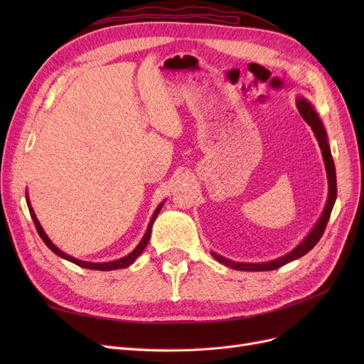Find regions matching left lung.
Returning a JSON list of instances; mask_svg holds the SVG:
<instances>
[{"label": "left lung", "mask_w": 364, "mask_h": 364, "mask_svg": "<svg viewBox=\"0 0 364 364\" xmlns=\"http://www.w3.org/2000/svg\"><path fill=\"white\" fill-rule=\"evenodd\" d=\"M297 111H299V114L305 119V123H308V126H311V130L314 132V136H316V139L318 142V147H321L322 155H323L325 167H326V173H328V182H329V194H328V202H326V206H325V211H323L322 217L318 218V222H317V225L314 226V229L310 232V235H308L299 246H297L294 250H291L290 253H287V255H284V257L274 259V261L259 262V264L234 262V261H230V259H226L223 257L217 255V253H213V257L218 262L225 264V266H228L230 269L245 270V272L277 270V269L282 267L284 264H287L290 261H294L297 258H301V257L305 255V253L310 252L318 243V240L322 238V235L325 232V228L328 225V220H329V215H331L333 206L336 203V197H337V179H336L334 161H333V156H331V150H329V146H328L326 134H325V129L322 126V121H321V118L317 117L313 106L308 103L306 100H304V98H299V100H297Z\"/></svg>", "instance_id": "obj_1"}]
</instances>
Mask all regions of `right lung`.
Segmentation results:
<instances>
[{
	"instance_id": "add662e5",
	"label": "right lung",
	"mask_w": 364,
	"mask_h": 364,
	"mask_svg": "<svg viewBox=\"0 0 364 364\" xmlns=\"http://www.w3.org/2000/svg\"><path fill=\"white\" fill-rule=\"evenodd\" d=\"M27 205H28L30 215H31V218H33V223H35L36 230H38V234H39V237L42 238L43 243H46V245H47V246H48L54 253H56V255H59V257H62V258H65V259H68V261H71V262L77 264V266L85 267V269H92V270H117V269H124V267L130 266V264L134 262V261L141 255V252L146 249V246H147V243H149V240H150V232H151L153 222H155V220H156V217H158V214H159V211H161V208H162V203L156 208V211H155V214H153V217H151V220H150V223H149V228H147V232H146L144 238L141 240V243L136 246V249H135L134 252L129 253L127 257L121 258V259L111 261V262H102V264H98V262H86V261H79V259H75V258H73V257L67 255V253H63L62 250H59L56 246H54V245L51 243L50 238L46 235V232H43L42 226L39 225L38 218H36L35 213H33V209H31V206H30V203H28V199H27Z\"/></svg>"
}]
</instances>
